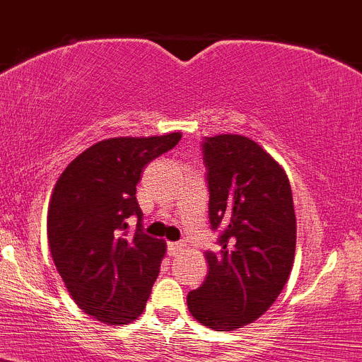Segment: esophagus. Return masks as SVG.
Wrapping results in <instances>:
<instances>
[{
	"instance_id": "esophagus-1",
	"label": "esophagus",
	"mask_w": 362,
	"mask_h": 362,
	"mask_svg": "<svg viewBox=\"0 0 362 362\" xmlns=\"http://www.w3.org/2000/svg\"><path fill=\"white\" fill-rule=\"evenodd\" d=\"M185 247H186L185 242H170V244H169V255H170V256L180 255V252H181Z\"/></svg>"
}]
</instances>
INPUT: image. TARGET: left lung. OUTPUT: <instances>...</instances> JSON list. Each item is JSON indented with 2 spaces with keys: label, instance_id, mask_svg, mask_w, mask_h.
I'll list each match as a JSON object with an SVG mask.
<instances>
[{
  "label": "left lung",
  "instance_id": "obj_1",
  "mask_svg": "<svg viewBox=\"0 0 362 362\" xmlns=\"http://www.w3.org/2000/svg\"><path fill=\"white\" fill-rule=\"evenodd\" d=\"M209 221L221 228V251L206 252L209 274L188 293V310L214 331L255 322L272 307L291 274L296 216L288 174L277 160L238 134L202 143Z\"/></svg>",
  "mask_w": 362,
  "mask_h": 362
}]
</instances>
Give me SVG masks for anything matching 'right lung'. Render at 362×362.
I'll return each instance as SVG.
<instances>
[{
  "instance_id": "1",
  "label": "right lung",
  "mask_w": 362,
  "mask_h": 362,
  "mask_svg": "<svg viewBox=\"0 0 362 362\" xmlns=\"http://www.w3.org/2000/svg\"><path fill=\"white\" fill-rule=\"evenodd\" d=\"M181 132L111 137L87 148L55 182L48 206V247L74 303L120 326L143 314L165 256V242L143 232L136 199L141 173L173 150ZM138 218L128 233V218Z\"/></svg>"
}]
</instances>
